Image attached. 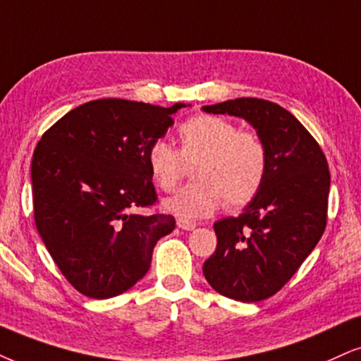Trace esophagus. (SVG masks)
I'll use <instances>...</instances> for the list:
<instances>
[{
  "mask_svg": "<svg viewBox=\"0 0 361 361\" xmlns=\"http://www.w3.org/2000/svg\"><path fill=\"white\" fill-rule=\"evenodd\" d=\"M177 226H179V228L182 229V231H192V229H195V222H192V221H188V219H177Z\"/></svg>",
  "mask_w": 361,
  "mask_h": 361,
  "instance_id": "obj_1",
  "label": "esophagus"
}]
</instances>
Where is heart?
<instances>
[{
  "label": "heart",
  "instance_id": "b5f03b06",
  "mask_svg": "<svg viewBox=\"0 0 361 361\" xmlns=\"http://www.w3.org/2000/svg\"><path fill=\"white\" fill-rule=\"evenodd\" d=\"M179 150L155 140L147 152L150 176L164 192H173L188 166L197 180L167 202L184 219L211 216L222 204L228 209L247 206L259 194L268 173V149L256 132L239 130L219 115H194L180 123Z\"/></svg>",
  "mask_w": 361,
  "mask_h": 361
}]
</instances>
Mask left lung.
I'll use <instances>...</instances> for the list:
<instances>
[{
    "mask_svg": "<svg viewBox=\"0 0 361 361\" xmlns=\"http://www.w3.org/2000/svg\"><path fill=\"white\" fill-rule=\"evenodd\" d=\"M202 110L247 120L268 149L259 194L243 214L216 222V251L202 268L219 295L256 303L276 295L322 239L330 195L328 162L303 123L273 102L235 99Z\"/></svg>",
    "mask_w": 361,
    "mask_h": 361,
    "instance_id": "left-lung-1",
    "label": "left lung"
}]
</instances>
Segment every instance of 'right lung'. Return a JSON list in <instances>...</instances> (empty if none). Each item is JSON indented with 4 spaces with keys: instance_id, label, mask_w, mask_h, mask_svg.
Masks as SVG:
<instances>
[{
    "instance_id": "right-lung-1",
    "label": "right lung",
    "mask_w": 361,
    "mask_h": 361,
    "mask_svg": "<svg viewBox=\"0 0 361 361\" xmlns=\"http://www.w3.org/2000/svg\"><path fill=\"white\" fill-rule=\"evenodd\" d=\"M164 106L102 99L70 110L43 133L31 160L35 224L66 281L88 298L122 295L145 276L176 219L159 202L147 152L166 135Z\"/></svg>"
}]
</instances>
